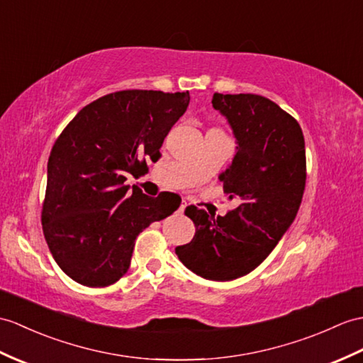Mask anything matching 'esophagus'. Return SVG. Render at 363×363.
<instances>
[{"mask_svg": "<svg viewBox=\"0 0 363 363\" xmlns=\"http://www.w3.org/2000/svg\"><path fill=\"white\" fill-rule=\"evenodd\" d=\"M185 206H187V204H185V202H181V206L178 207V210H176V213H178V215H182V213H184V210H185Z\"/></svg>", "mask_w": 363, "mask_h": 363, "instance_id": "34e87169", "label": "esophagus"}]
</instances>
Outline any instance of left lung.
Segmentation results:
<instances>
[{
    "label": "left lung",
    "instance_id": "1",
    "mask_svg": "<svg viewBox=\"0 0 363 363\" xmlns=\"http://www.w3.org/2000/svg\"><path fill=\"white\" fill-rule=\"evenodd\" d=\"M212 105L237 139L220 181L238 206L224 216L185 208L196 233L176 255L206 280L230 281L263 263L296 220L306 184L305 138L298 122L263 96L215 92Z\"/></svg>",
    "mask_w": 363,
    "mask_h": 363
}]
</instances>
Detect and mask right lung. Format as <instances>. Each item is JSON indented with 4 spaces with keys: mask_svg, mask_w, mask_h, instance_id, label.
<instances>
[{
    "mask_svg": "<svg viewBox=\"0 0 363 363\" xmlns=\"http://www.w3.org/2000/svg\"><path fill=\"white\" fill-rule=\"evenodd\" d=\"M189 102V91H117L82 108L55 140L41 224L50 254L74 281L116 283L130 269L138 235L179 207L168 191L151 198L125 181L161 157Z\"/></svg>",
    "mask_w": 363,
    "mask_h": 363,
    "instance_id": "1",
    "label": "right lung"
}]
</instances>
